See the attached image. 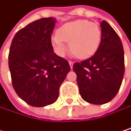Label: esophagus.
Masks as SVG:
<instances>
[{
  "label": "esophagus",
  "mask_w": 131,
  "mask_h": 131,
  "mask_svg": "<svg viewBox=\"0 0 131 131\" xmlns=\"http://www.w3.org/2000/svg\"><path fill=\"white\" fill-rule=\"evenodd\" d=\"M69 64H70V67H71V68L72 69V68H73V64H74V62L73 61H69Z\"/></svg>",
  "instance_id": "1"
}]
</instances>
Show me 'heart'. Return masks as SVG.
Returning a JSON list of instances; mask_svg holds the SVG:
<instances>
[{
	"label": "heart",
	"mask_w": 131,
	"mask_h": 131,
	"mask_svg": "<svg viewBox=\"0 0 131 131\" xmlns=\"http://www.w3.org/2000/svg\"><path fill=\"white\" fill-rule=\"evenodd\" d=\"M52 46L60 57L70 42L71 52L79 59L91 57L97 51L101 41V30L97 23L86 19H77L61 26L51 38Z\"/></svg>",
	"instance_id": "1"
}]
</instances>
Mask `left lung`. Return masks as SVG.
Masks as SVG:
<instances>
[{
    "mask_svg": "<svg viewBox=\"0 0 131 131\" xmlns=\"http://www.w3.org/2000/svg\"><path fill=\"white\" fill-rule=\"evenodd\" d=\"M101 28V41L96 53L73 65L82 98L93 104H106L115 97L125 71L124 51L119 35L104 20Z\"/></svg>",
    "mask_w": 131,
    "mask_h": 131,
    "instance_id": "obj_1",
    "label": "left lung"
}]
</instances>
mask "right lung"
Masks as SVG:
<instances>
[{
  "label": "right lung",
  "mask_w": 131,
  "mask_h": 131,
  "mask_svg": "<svg viewBox=\"0 0 131 131\" xmlns=\"http://www.w3.org/2000/svg\"><path fill=\"white\" fill-rule=\"evenodd\" d=\"M57 20L41 18L14 36L8 54L12 86L18 96L34 107L56 101L59 89L71 68L53 52L51 35Z\"/></svg>",
  "instance_id": "obj_1"
}]
</instances>
